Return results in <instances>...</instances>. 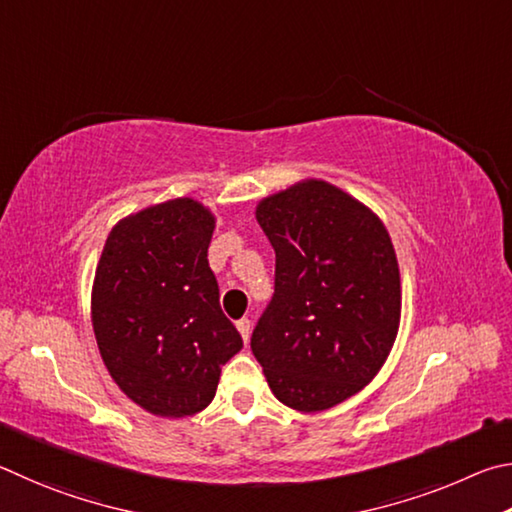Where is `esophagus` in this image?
I'll use <instances>...</instances> for the list:
<instances>
[{
    "mask_svg": "<svg viewBox=\"0 0 512 512\" xmlns=\"http://www.w3.org/2000/svg\"><path fill=\"white\" fill-rule=\"evenodd\" d=\"M236 328H238V333H240V337H242V342H249V330H251V324H249V319H238L236 321Z\"/></svg>",
    "mask_w": 512,
    "mask_h": 512,
    "instance_id": "obj_1",
    "label": "esophagus"
}]
</instances>
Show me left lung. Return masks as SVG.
<instances>
[{
    "mask_svg": "<svg viewBox=\"0 0 512 512\" xmlns=\"http://www.w3.org/2000/svg\"><path fill=\"white\" fill-rule=\"evenodd\" d=\"M256 220L276 251V281L251 351L285 407L326 411L360 393L396 342V249L369 206L317 177L263 197Z\"/></svg>",
    "mask_w": 512,
    "mask_h": 512,
    "instance_id": "1",
    "label": "left lung"
}]
</instances>
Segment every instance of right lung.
Wrapping results in <instances>:
<instances>
[{
	"label": "right lung",
	"instance_id": "1",
	"mask_svg": "<svg viewBox=\"0 0 512 512\" xmlns=\"http://www.w3.org/2000/svg\"><path fill=\"white\" fill-rule=\"evenodd\" d=\"M213 229L209 206L175 197L116 222L98 258V351L116 387L152 416L209 407L222 366L242 348L206 258Z\"/></svg>",
	"mask_w": 512,
	"mask_h": 512
}]
</instances>
